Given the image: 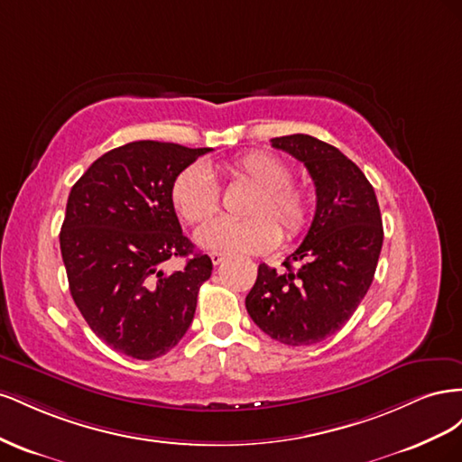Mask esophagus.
Wrapping results in <instances>:
<instances>
[{
  "label": "esophagus",
  "mask_w": 462,
  "mask_h": 462,
  "mask_svg": "<svg viewBox=\"0 0 462 462\" xmlns=\"http://www.w3.org/2000/svg\"><path fill=\"white\" fill-rule=\"evenodd\" d=\"M209 258H212L214 265H219L223 260H226V254H221V253H212V254H209Z\"/></svg>",
  "instance_id": "1"
}]
</instances>
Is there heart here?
<instances>
[{"instance_id":"1","label":"heart","mask_w":462,"mask_h":462,"mask_svg":"<svg viewBox=\"0 0 462 462\" xmlns=\"http://www.w3.org/2000/svg\"><path fill=\"white\" fill-rule=\"evenodd\" d=\"M231 179L253 187L245 204L248 217H216L194 235L199 246L221 254H262L275 248L283 235L299 239L312 217L310 194L291 183V167L272 153L248 152L227 165ZM171 202L189 223H200L219 208V189L202 163L180 171L171 185ZM280 226L277 228L276 226Z\"/></svg>"}]
</instances>
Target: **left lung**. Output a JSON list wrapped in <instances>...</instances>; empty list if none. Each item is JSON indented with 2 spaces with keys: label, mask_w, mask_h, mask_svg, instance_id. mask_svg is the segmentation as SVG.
<instances>
[{
  "label": "left lung",
  "mask_w": 462,
  "mask_h": 462,
  "mask_svg": "<svg viewBox=\"0 0 462 462\" xmlns=\"http://www.w3.org/2000/svg\"><path fill=\"white\" fill-rule=\"evenodd\" d=\"M272 146L306 165L316 214L283 272L258 265L245 304L272 339L306 346L339 331L365 299L382 253V214L366 175L335 146L310 134L277 136ZM292 261L301 262L297 271Z\"/></svg>",
  "instance_id": "8db88e82"
}]
</instances>
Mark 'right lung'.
Wrapping results in <instances>:
<instances>
[{"label":"right lung","instance_id":"right-lung-1","mask_svg":"<svg viewBox=\"0 0 462 462\" xmlns=\"http://www.w3.org/2000/svg\"><path fill=\"white\" fill-rule=\"evenodd\" d=\"M208 152L129 143L97 158L69 194L60 233L69 291L90 329L117 353L158 358L190 326L212 260L194 253L180 231L171 185ZM185 255L183 271L164 270L167 259Z\"/></svg>","mask_w":462,"mask_h":462}]
</instances>
